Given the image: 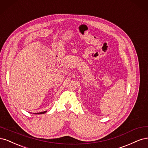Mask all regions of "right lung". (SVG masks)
<instances>
[{
  "mask_svg": "<svg viewBox=\"0 0 148 148\" xmlns=\"http://www.w3.org/2000/svg\"><path fill=\"white\" fill-rule=\"evenodd\" d=\"M47 111H44V112H37V113H34L35 114H44L45 112H47Z\"/></svg>",
  "mask_w": 148,
  "mask_h": 148,
  "instance_id": "right-lung-1",
  "label": "right lung"
}]
</instances>
